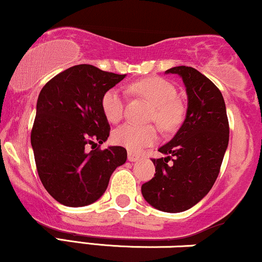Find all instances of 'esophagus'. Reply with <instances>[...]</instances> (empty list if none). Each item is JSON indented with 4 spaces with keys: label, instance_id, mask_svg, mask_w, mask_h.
Returning a JSON list of instances; mask_svg holds the SVG:
<instances>
[{
    "label": "esophagus",
    "instance_id": "34e87169",
    "mask_svg": "<svg viewBox=\"0 0 262 262\" xmlns=\"http://www.w3.org/2000/svg\"><path fill=\"white\" fill-rule=\"evenodd\" d=\"M127 159L130 162H136V161H138V159H140V156L138 155H136V153H134V152H128L127 153Z\"/></svg>",
    "mask_w": 262,
    "mask_h": 262
}]
</instances>
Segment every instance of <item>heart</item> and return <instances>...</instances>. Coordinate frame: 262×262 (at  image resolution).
<instances>
[{"mask_svg": "<svg viewBox=\"0 0 262 262\" xmlns=\"http://www.w3.org/2000/svg\"><path fill=\"white\" fill-rule=\"evenodd\" d=\"M130 93L146 98L152 103L148 119L156 121L164 131H170L180 124L184 109L177 98V88L159 77H149L131 83ZM125 98L118 88L107 89L101 97V110L109 122H118L124 115ZM158 140V132L152 125L124 124L113 132V141L119 146L138 152Z\"/></svg>", "mask_w": 262, "mask_h": 262, "instance_id": "1", "label": "heart"}]
</instances>
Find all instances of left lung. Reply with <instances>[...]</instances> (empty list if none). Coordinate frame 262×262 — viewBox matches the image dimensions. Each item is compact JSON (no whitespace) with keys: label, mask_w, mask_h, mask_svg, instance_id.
I'll list each match as a JSON object with an SVG mask.
<instances>
[{"label":"left lung","mask_w":262,"mask_h":262,"mask_svg":"<svg viewBox=\"0 0 262 262\" xmlns=\"http://www.w3.org/2000/svg\"><path fill=\"white\" fill-rule=\"evenodd\" d=\"M165 73L183 78L186 116L175 136L158 149L164 158L152 159L155 178L141 191L157 210L178 213L201 201L213 186L228 147L229 124L223 95L207 77L187 66Z\"/></svg>","instance_id":"8db88e82"}]
</instances>
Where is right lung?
I'll return each instance as SVG.
<instances>
[{"label":"right lung","mask_w":262,"mask_h":262,"mask_svg":"<svg viewBox=\"0 0 262 262\" xmlns=\"http://www.w3.org/2000/svg\"><path fill=\"white\" fill-rule=\"evenodd\" d=\"M125 76L77 64L55 76L40 92L30 141L40 180L60 204H93L105 192L114 170L127 159L120 146L87 150L109 137L101 97Z\"/></svg>","instance_id":"add662e5"}]
</instances>
